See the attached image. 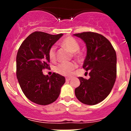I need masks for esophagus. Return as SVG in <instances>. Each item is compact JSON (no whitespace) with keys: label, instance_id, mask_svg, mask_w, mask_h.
Listing matches in <instances>:
<instances>
[{"label":"esophagus","instance_id":"esophagus-1","mask_svg":"<svg viewBox=\"0 0 131 131\" xmlns=\"http://www.w3.org/2000/svg\"><path fill=\"white\" fill-rule=\"evenodd\" d=\"M71 79H72V78L70 77H66V80H67V81H69Z\"/></svg>","mask_w":131,"mask_h":131}]
</instances>
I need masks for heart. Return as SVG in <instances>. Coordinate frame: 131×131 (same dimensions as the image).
I'll list each match as a JSON object with an SVG mask.
<instances>
[{
    "mask_svg": "<svg viewBox=\"0 0 131 131\" xmlns=\"http://www.w3.org/2000/svg\"><path fill=\"white\" fill-rule=\"evenodd\" d=\"M61 45L68 49L70 52H73L75 57L80 58L81 57L79 50L80 49V45L75 39L72 37H67L64 38L61 42ZM48 56L50 60L52 62L56 60V47L52 46L50 47L48 52ZM77 67V64L75 62H70L67 63H60L55 68L56 73L64 76H69L72 75V72Z\"/></svg>",
    "mask_w": 131,
    "mask_h": 131,
    "instance_id": "obj_1",
    "label": "heart"
}]
</instances>
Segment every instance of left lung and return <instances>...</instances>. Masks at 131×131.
Returning <instances> with one entry per match:
<instances>
[{
	"label": "left lung",
	"instance_id": "obj_1",
	"mask_svg": "<svg viewBox=\"0 0 131 131\" xmlns=\"http://www.w3.org/2000/svg\"><path fill=\"white\" fill-rule=\"evenodd\" d=\"M86 44L87 55L83 68L89 71L88 80L79 77L80 84L75 90L82 103L94 105L109 95L117 77V55L112 43L101 34L91 31L74 34Z\"/></svg>",
	"mask_w": 131,
	"mask_h": 131
}]
</instances>
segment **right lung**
<instances>
[{"label": "right lung", "instance_id": "add662e5", "mask_svg": "<svg viewBox=\"0 0 131 131\" xmlns=\"http://www.w3.org/2000/svg\"><path fill=\"white\" fill-rule=\"evenodd\" d=\"M63 34L51 35L35 31L22 42L16 56V76L22 91L32 102L47 105L54 102L60 94L65 78L58 73L44 75L49 69L48 52Z\"/></svg>", "mask_w": 131, "mask_h": 131}]
</instances>
